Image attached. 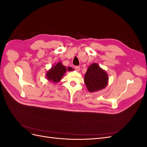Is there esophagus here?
<instances>
[{"label": "esophagus", "mask_w": 147, "mask_h": 147, "mask_svg": "<svg viewBox=\"0 0 147 147\" xmlns=\"http://www.w3.org/2000/svg\"><path fill=\"white\" fill-rule=\"evenodd\" d=\"M75 69H76V70L77 71H79L80 69V66H76L75 67Z\"/></svg>", "instance_id": "esophagus-1"}]
</instances>
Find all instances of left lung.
Returning a JSON list of instances; mask_svg holds the SVG:
<instances>
[{
  "mask_svg": "<svg viewBox=\"0 0 147 147\" xmlns=\"http://www.w3.org/2000/svg\"><path fill=\"white\" fill-rule=\"evenodd\" d=\"M84 83L90 92L102 90L108 83V75L96 63L89 67L84 75Z\"/></svg>",
  "mask_w": 147,
  "mask_h": 147,
  "instance_id": "1",
  "label": "left lung"
}]
</instances>
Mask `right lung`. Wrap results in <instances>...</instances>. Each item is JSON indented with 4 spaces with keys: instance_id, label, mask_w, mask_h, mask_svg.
<instances>
[{
    "instance_id": "right-lung-1",
    "label": "right lung",
    "mask_w": 147,
    "mask_h": 147,
    "mask_svg": "<svg viewBox=\"0 0 147 147\" xmlns=\"http://www.w3.org/2000/svg\"><path fill=\"white\" fill-rule=\"evenodd\" d=\"M66 67L64 66L61 62L57 63L56 65L53 66L51 69L47 73V77L49 81H52L54 83H57L59 82L62 77L66 72ZM74 69L72 67L67 68L68 71L73 70Z\"/></svg>"
}]
</instances>
